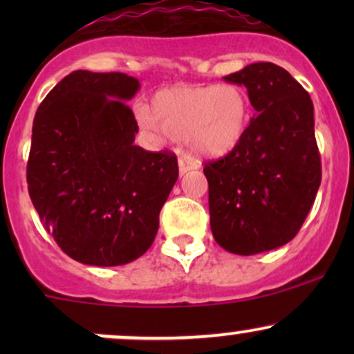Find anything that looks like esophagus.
Segmentation results:
<instances>
[{"label": "esophagus", "instance_id": "1", "mask_svg": "<svg viewBox=\"0 0 354 354\" xmlns=\"http://www.w3.org/2000/svg\"><path fill=\"white\" fill-rule=\"evenodd\" d=\"M191 169H194V165L191 163L188 158H180L178 161V171H180V176H185L186 173H189Z\"/></svg>", "mask_w": 354, "mask_h": 354}]
</instances>
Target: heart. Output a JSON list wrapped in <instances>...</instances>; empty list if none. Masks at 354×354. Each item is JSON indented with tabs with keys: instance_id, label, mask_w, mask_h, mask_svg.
Listing matches in <instances>:
<instances>
[{
	"instance_id": "heart-1",
	"label": "heart",
	"mask_w": 354,
	"mask_h": 354,
	"mask_svg": "<svg viewBox=\"0 0 354 354\" xmlns=\"http://www.w3.org/2000/svg\"><path fill=\"white\" fill-rule=\"evenodd\" d=\"M140 128L153 140L185 141L200 161H218L241 148L253 123V106L238 84H180L160 89L151 109H135Z\"/></svg>"
}]
</instances>
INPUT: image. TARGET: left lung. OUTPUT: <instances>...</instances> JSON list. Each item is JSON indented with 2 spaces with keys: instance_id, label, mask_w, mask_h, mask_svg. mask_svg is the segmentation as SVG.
<instances>
[{
  "instance_id": "obj_1",
  "label": "left lung",
  "mask_w": 354,
  "mask_h": 354,
  "mask_svg": "<svg viewBox=\"0 0 354 354\" xmlns=\"http://www.w3.org/2000/svg\"><path fill=\"white\" fill-rule=\"evenodd\" d=\"M223 80L246 86L256 113L241 148L203 169L209 225L219 246L250 256L290 243L315 203L321 183L315 108L278 64H248Z\"/></svg>"
}]
</instances>
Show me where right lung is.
<instances>
[{
    "label": "right lung",
    "mask_w": 354,
    "mask_h": 354,
    "mask_svg": "<svg viewBox=\"0 0 354 354\" xmlns=\"http://www.w3.org/2000/svg\"><path fill=\"white\" fill-rule=\"evenodd\" d=\"M140 81L124 73L73 71L39 104L26 180L48 233L70 258L120 266L145 254L178 180L171 153L135 145L128 103Z\"/></svg>",
    "instance_id": "add662e5"
}]
</instances>
